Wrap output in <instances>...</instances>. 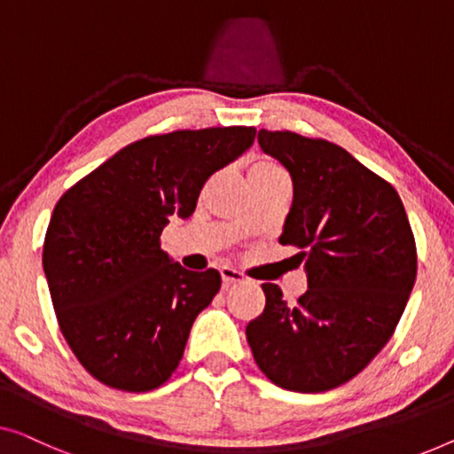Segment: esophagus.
Returning <instances> with one entry per match:
<instances>
[{"instance_id": "1", "label": "esophagus", "mask_w": 454, "mask_h": 454, "mask_svg": "<svg viewBox=\"0 0 454 454\" xmlns=\"http://www.w3.org/2000/svg\"><path fill=\"white\" fill-rule=\"evenodd\" d=\"M221 278H223V285L229 286V285H239V282L246 280V276H243L239 270H235V268H231V266H223Z\"/></svg>"}]
</instances>
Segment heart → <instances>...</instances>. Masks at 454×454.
<instances>
[{"instance_id": "1", "label": "heart", "mask_w": 454, "mask_h": 454, "mask_svg": "<svg viewBox=\"0 0 454 454\" xmlns=\"http://www.w3.org/2000/svg\"><path fill=\"white\" fill-rule=\"evenodd\" d=\"M280 174H285V172H282V168L278 166V163L272 161V160H266V157H262V160H255L247 169L249 180H252V178H270V176H280Z\"/></svg>"}]
</instances>
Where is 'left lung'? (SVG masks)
<instances>
[{
    "label": "left lung",
    "instance_id": "8db88e82",
    "mask_svg": "<svg viewBox=\"0 0 454 454\" xmlns=\"http://www.w3.org/2000/svg\"><path fill=\"white\" fill-rule=\"evenodd\" d=\"M293 178L282 246L299 247L307 293L286 305L262 285L266 307L246 327L255 364L288 391L336 389L366 369L395 332L416 282V241L389 182L336 143L258 133Z\"/></svg>",
    "mask_w": 454,
    "mask_h": 454
}]
</instances>
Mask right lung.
<instances>
[{"instance_id": "right-lung-1", "label": "right lung", "mask_w": 454, "mask_h": 454, "mask_svg": "<svg viewBox=\"0 0 454 454\" xmlns=\"http://www.w3.org/2000/svg\"><path fill=\"white\" fill-rule=\"evenodd\" d=\"M254 139V127L151 135L59 199L44 235V276L63 338L100 383L141 393L178 369L221 274L172 264L161 231L172 216L188 219L205 182Z\"/></svg>"}]
</instances>
